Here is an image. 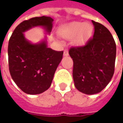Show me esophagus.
Returning <instances> with one entry per match:
<instances>
[{"instance_id":"obj_1","label":"esophagus","mask_w":123,"mask_h":123,"mask_svg":"<svg viewBox=\"0 0 123 123\" xmlns=\"http://www.w3.org/2000/svg\"><path fill=\"white\" fill-rule=\"evenodd\" d=\"M64 56H68V50L67 49H66L64 50Z\"/></svg>"}]
</instances>
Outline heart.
Wrapping results in <instances>:
<instances>
[{
  "mask_svg": "<svg viewBox=\"0 0 123 123\" xmlns=\"http://www.w3.org/2000/svg\"><path fill=\"white\" fill-rule=\"evenodd\" d=\"M92 26L88 23L83 24L79 22H74L60 30L61 35L68 39H71L79 33L77 42L83 44L90 38L92 33Z\"/></svg>",
  "mask_w": 123,
  "mask_h": 123,
  "instance_id": "obj_1",
  "label": "heart"
}]
</instances>
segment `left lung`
<instances>
[{
	"mask_svg": "<svg viewBox=\"0 0 123 123\" xmlns=\"http://www.w3.org/2000/svg\"><path fill=\"white\" fill-rule=\"evenodd\" d=\"M94 32L84 46H72L73 77L76 88L86 94L102 91L114 73L116 46L111 33L101 23L92 20Z\"/></svg>",
	"mask_w": 123,
	"mask_h": 123,
	"instance_id": "obj_1",
	"label": "left lung"
}]
</instances>
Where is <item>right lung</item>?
Returning <instances> with one entry per match:
<instances>
[{
	"label": "right lung",
	"mask_w": 123,
	"mask_h": 123,
	"mask_svg": "<svg viewBox=\"0 0 123 123\" xmlns=\"http://www.w3.org/2000/svg\"><path fill=\"white\" fill-rule=\"evenodd\" d=\"M53 21L50 17L42 16L22 22L9 40V73L16 84L26 94H37L49 88L64 52L48 48L45 41L33 44L23 33L36 26H44L50 33Z\"/></svg>",
	"instance_id": "right-lung-1"
}]
</instances>
